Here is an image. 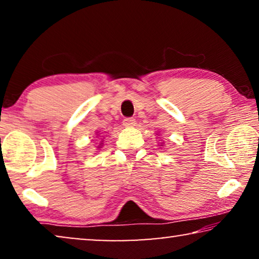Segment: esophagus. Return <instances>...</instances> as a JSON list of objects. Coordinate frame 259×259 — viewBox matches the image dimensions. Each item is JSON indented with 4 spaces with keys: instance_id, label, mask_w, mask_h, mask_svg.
<instances>
[{
    "instance_id": "obj_1",
    "label": "esophagus",
    "mask_w": 259,
    "mask_h": 259,
    "mask_svg": "<svg viewBox=\"0 0 259 259\" xmlns=\"http://www.w3.org/2000/svg\"><path fill=\"white\" fill-rule=\"evenodd\" d=\"M123 126L127 127V128H130V127H133L134 125H136V120H134L133 118H126L125 120H123Z\"/></svg>"
}]
</instances>
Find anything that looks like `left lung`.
<instances>
[{
	"mask_svg": "<svg viewBox=\"0 0 259 259\" xmlns=\"http://www.w3.org/2000/svg\"><path fill=\"white\" fill-rule=\"evenodd\" d=\"M157 136H158V134H157ZM160 146H162V144H160Z\"/></svg>",
	"mask_w": 259,
	"mask_h": 259,
	"instance_id": "obj_1",
	"label": "left lung"
}]
</instances>
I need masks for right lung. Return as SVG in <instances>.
<instances>
[{
    "instance_id": "1",
    "label": "right lung",
    "mask_w": 259,
    "mask_h": 259,
    "mask_svg": "<svg viewBox=\"0 0 259 259\" xmlns=\"http://www.w3.org/2000/svg\"><path fill=\"white\" fill-rule=\"evenodd\" d=\"M99 134H100V133H99V132H97V134H95V136H97V137H99ZM101 146H102V141H101V143H100V144H99V145H98V148H101Z\"/></svg>"
}]
</instances>
